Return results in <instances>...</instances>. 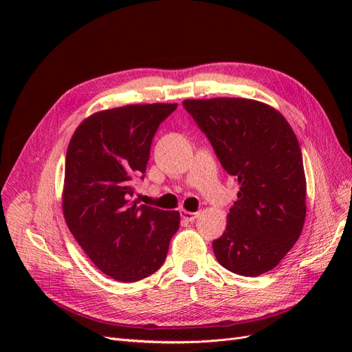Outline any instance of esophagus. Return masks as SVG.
Returning a JSON list of instances; mask_svg holds the SVG:
<instances>
[{"label": "esophagus", "mask_w": 352, "mask_h": 352, "mask_svg": "<svg viewBox=\"0 0 352 352\" xmlns=\"http://www.w3.org/2000/svg\"><path fill=\"white\" fill-rule=\"evenodd\" d=\"M199 212H192V211H188V210H180V216H182L184 220L186 221H194L198 217Z\"/></svg>", "instance_id": "1"}]
</instances>
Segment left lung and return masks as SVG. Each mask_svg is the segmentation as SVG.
Here are the masks:
<instances>
[{"label": "left lung", "mask_w": 352, "mask_h": 352, "mask_svg": "<svg viewBox=\"0 0 352 352\" xmlns=\"http://www.w3.org/2000/svg\"><path fill=\"white\" fill-rule=\"evenodd\" d=\"M184 107L239 184L226 230L212 241L217 261L248 278L270 272L300 238L307 212L302 154L291 124L248 98L185 100Z\"/></svg>", "instance_id": "obj_1"}]
</instances>
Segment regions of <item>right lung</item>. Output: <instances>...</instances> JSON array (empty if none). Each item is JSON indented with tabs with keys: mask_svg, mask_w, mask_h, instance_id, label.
I'll list each match as a JSON object with an SVG mask.
<instances>
[{
	"mask_svg": "<svg viewBox=\"0 0 352 352\" xmlns=\"http://www.w3.org/2000/svg\"><path fill=\"white\" fill-rule=\"evenodd\" d=\"M177 104H131L87 117L67 146L63 214L91 261L111 279L136 282L162 267L179 211L132 201L153 138Z\"/></svg>",
	"mask_w": 352,
	"mask_h": 352,
	"instance_id": "right-lung-1",
	"label": "right lung"
}]
</instances>
